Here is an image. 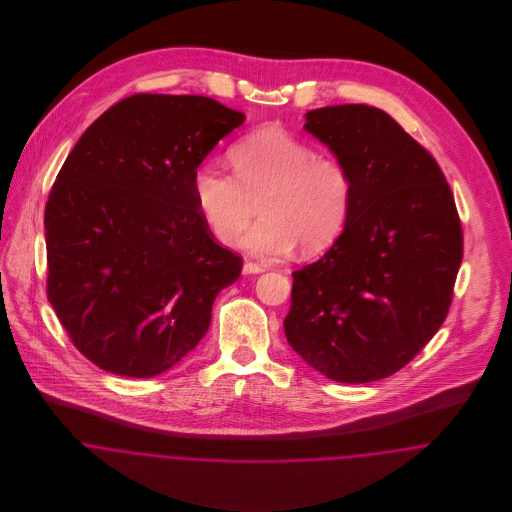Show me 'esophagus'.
Here are the masks:
<instances>
[{
  "label": "esophagus",
  "mask_w": 512,
  "mask_h": 512,
  "mask_svg": "<svg viewBox=\"0 0 512 512\" xmlns=\"http://www.w3.org/2000/svg\"><path fill=\"white\" fill-rule=\"evenodd\" d=\"M267 267L261 265V263H253V261H247L244 265V274H259V272H265Z\"/></svg>",
  "instance_id": "obj_1"
}]
</instances>
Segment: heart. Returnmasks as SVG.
Listing matches in <instances>:
<instances>
[{"mask_svg": "<svg viewBox=\"0 0 512 512\" xmlns=\"http://www.w3.org/2000/svg\"><path fill=\"white\" fill-rule=\"evenodd\" d=\"M234 176L199 167L192 180L194 201L213 238L238 244L245 228L259 220L245 245L267 257L290 253L315 255L340 238L351 211L349 172L332 155L265 126L247 134L230 149Z\"/></svg>", "mask_w": 512, "mask_h": 512, "instance_id": "b5f03b06", "label": "heart"}]
</instances>
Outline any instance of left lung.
Returning a JSON list of instances; mask_svg holds the SVG:
<instances>
[{
	"mask_svg": "<svg viewBox=\"0 0 512 512\" xmlns=\"http://www.w3.org/2000/svg\"><path fill=\"white\" fill-rule=\"evenodd\" d=\"M305 130L349 172L345 228L293 272L284 332L330 380L366 384L409 365L449 313L463 261L455 197L428 149L378 107L307 113Z\"/></svg>",
	"mask_w": 512,
	"mask_h": 512,
	"instance_id": "8db88e82",
	"label": "left lung"
}]
</instances>
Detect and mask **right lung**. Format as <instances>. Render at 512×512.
Listing matches in <instances>:
<instances>
[{
  "instance_id": "add662e5",
  "label": "right lung",
  "mask_w": 512,
  "mask_h": 512,
  "mask_svg": "<svg viewBox=\"0 0 512 512\" xmlns=\"http://www.w3.org/2000/svg\"><path fill=\"white\" fill-rule=\"evenodd\" d=\"M244 119L203 96L134 94L92 122L63 163L44 215L48 299L101 370H169L242 274V257L201 219L192 180Z\"/></svg>"
}]
</instances>
